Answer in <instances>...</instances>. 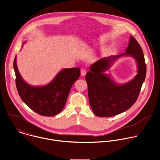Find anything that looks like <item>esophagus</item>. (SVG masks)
<instances>
[{
	"label": "esophagus",
	"mask_w": 160,
	"mask_h": 160,
	"mask_svg": "<svg viewBox=\"0 0 160 160\" xmlns=\"http://www.w3.org/2000/svg\"><path fill=\"white\" fill-rule=\"evenodd\" d=\"M87 73V70L85 69H82L81 70V75L82 76H85Z\"/></svg>",
	"instance_id": "esophagus-1"
}]
</instances>
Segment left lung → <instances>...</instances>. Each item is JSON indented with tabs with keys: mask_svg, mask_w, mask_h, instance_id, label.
<instances>
[{
	"mask_svg": "<svg viewBox=\"0 0 160 160\" xmlns=\"http://www.w3.org/2000/svg\"><path fill=\"white\" fill-rule=\"evenodd\" d=\"M126 51L123 54L98 60L92 65L90 71L86 75L90 105L94 114L99 117H111L122 113L131 108L138 98L147 73L143 52L132 36ZM123 55L133 56L138 62L139 71L133 81L118 86L103 72L108 69L113 59Z\"/></svg>",
	"mask_w": 160,
	"mask_h": 160,
	"instance_id": "8db88e82",
	"label": "left lung"
}]
</instances>
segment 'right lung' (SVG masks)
Returning <instances> with one entry per match:
<instances>
[{
  "label": "right lung",
  "mask_w": 160,
  "mask_h": 160,
  "mask_svg": "<svg viewBox=\"0 0 160 160\" xmlns=\"http://www.w3.org/2000/svg\"><path fill=\"white\" fill-rule=\"evenodd\" d=\"M13 68L17 90L22 101L37 113L46 117L56 115L63 110L72 86L80 76L78 67L63 69L48 85L33 87L22 78L17 69L16 56Z\"/></svg>",
  "instance_id": "right-lung-1"
}]
</instances>
